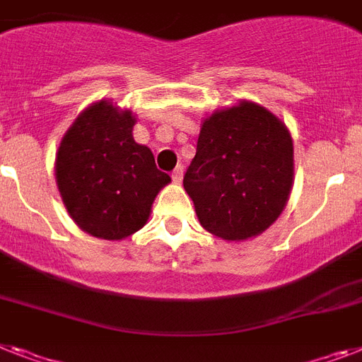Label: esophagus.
<instances>
[{"label": "esophagus", "instance_id": "1", "mask_svg": "<svg viewBox=\"0 0 362 362\" xmlns=\"http://www.w3.org/2000/svg\"><path fill=\"white\" fill-rule=\"evenodd\" d=\"M183 174H185V168L181 166V164H179L177 168L172 172V179H174V183H181V181H183Z\"/></svg>", "mask_w": 362, "mask_h": 362}]
</instances>
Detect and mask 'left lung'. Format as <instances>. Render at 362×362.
Listing matches in <instances>:
<instances>
[{"instance_id":"8db88e82","label":"left lung","mask_w":362,"mask_h":362,"mask_svg":"<svg viewBox=\"0 0 362 362\" xmlns=\"http://www.w3.org/2000/svg\"><path fill=\"white\" fill-rule=\"evenodd\" d=\"M292 183V136L270 110L244 100L203 120L183 187L209 233L229 242L261 235L283 213Z\"/></svg>"}]
</instances>
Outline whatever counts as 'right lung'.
I'll return each mask as SVG.
<instances>
[{
    "label": "right lung",
    "mask_w": 362,
    "mask_h": 362,
    "mask_svg": "<svg viewBox=\"0 0 362 362\" xmlns=\"http://www.w3.org/2000/svg\"><path fill=\"white\" fill-rule=\"evenodd\" d=\"M131 110L101 100L86 107L64 133L55 177L71 220L92 237L122 240L144 228L151 205L172 181L136 144Z\"/></svg>",
    "instance_id": "right-lung-1"
}]
</instances>
